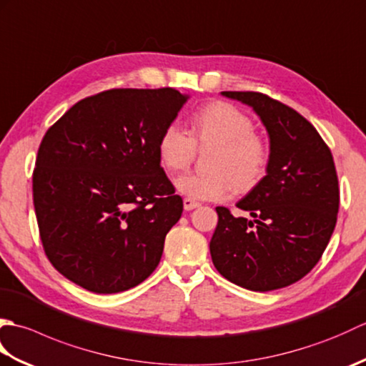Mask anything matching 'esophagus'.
Listing matches in <instances>:
<instances>
[{"mask_svg":"<svg viewBox=\"0 0 366 366\" xmlns=\"http://www.w3.org/2000/svg\"><path fill=\"white\" fill-rule=\"evenodd\" d=\"M199 207V203L195 199H190V198H184V209L185 211H192V209Z\"/></svg>","mask_w":366,"mask_h":366,"instance_id":"34e87169","label":"esophagus"}]
</instances>
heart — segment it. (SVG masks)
I'll list each match as a JSON object with an SVG mask.
<instances>
[{
	"mask_svg": "<svg viewBox=\"0 0 366 366\" xmlns=\"http://www.w3.org/2000/svg\"><path fill=\"white\" fill-rule=\"evenodd\" d=\"M197 149H212L209 173L185 174L174 181L176 192L190 199H224L232 189L250 192L266 176L270 162L269 144L254 134L250 116L228 102L199 108L190 119V137L176 124H168L157 138L159 162L171 173L189 168Z\"/></svg>",
	"mask_w": 366,
	"mask_h": 366,
	"instance_id": "1",
	"label": "heart"
}]
</instances>
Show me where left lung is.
<instances>
[{
	"mask_svg": "<svg viewBox=\"0 0 366 366\" xmlns=\"http://www.w3.org/2000/svg\"><path fill=\"white\" fill-rule=\"evenodd\" d=\"M250 105L270 139L267 174L236 204L252 219L215 207L211 239L215 269L250 291L290 286L312 270L327 247L340 207L329 146L300 113L253 91H223Z\"/></svg>",
	"mask_w": 366,
	"mask_h": 366,
	"instance_id": "obj_1",
	"label": "left lung"
}]
</instances>
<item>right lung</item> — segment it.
Here are the masks:
<instances>
[{"label": "right lung", "instance_id": "obj_1", "mask_svg": "<svg viewBox=\"0 0 366 366\" xmlns=\"http://www.w3.org/2000/svg\"><path fill=\"white\" fill-rule=\"evenodd\" d=\"M187 99L173 88L108 89L46 130L33 201L45 254L61 275L113 294L159 266L184 204L160 167L157 138Z\"/></svg>", "mask_w": 366, "mask_h": 366}]
</instances>
